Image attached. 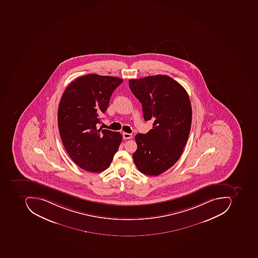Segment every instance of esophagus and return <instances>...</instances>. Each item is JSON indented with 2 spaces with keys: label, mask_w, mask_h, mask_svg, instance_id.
I'll return each mask as SVG.
<instances>
[{
  "label": "esophagus",
  "mask_w": 258,
  "mask_h": 258,
  "mask_svg": "<svg viewBox=\"0 0 258 258\" xmlns=\"http://www.w3.org/2000/svg\"><path fill=\"white\" fill-rule=\"evenodd\" d=\"M122 137L124 140H128V139H131L133 136H132V134H130V133H123Z\"/></svg>",
  "instance_id": "esophagus-1"
}]
</instances>
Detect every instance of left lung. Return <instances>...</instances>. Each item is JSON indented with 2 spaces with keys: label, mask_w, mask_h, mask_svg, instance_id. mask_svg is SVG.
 <instances>
[{
  "label": "left lung",
  "mask_w": 258,
  "mask_h": 258,
  "mask_svg": "<svg viewBox=\"0 0 258 258\" xmlns=\"http://www.w3.org/2000/svg\"><path fill=\"white\" fill-rule=\"evenodd\" d=\"M128 84L142 104L143 118L153 122L147 134L136 136L133 160L143 174L160 175L178 160L188 139L192 117L188 95L167 75L132 79Z\"/></svg>",
  "instance_id": "left-lung-1"
}]
</instances>
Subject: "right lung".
<instances>
[{
	"label": "right lung",
	"instance_id": "add662e5",
	"mask_svg": "<svg viewBox=\"0 0 258 258\" xmlns=\"http://www.w3.org/2000/svg\"><path fill=\"white\" fill-rule=\"evenodd\" d=\"M123 80L88 74L73 81L62 94L57 121L62 144L71 160L83 170H106L118 150L122 136L97 128L110 98Z\"/></svg>",
	"mask_w": 258,
	"mask_h": 258
}]
</instances>
